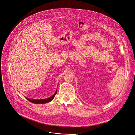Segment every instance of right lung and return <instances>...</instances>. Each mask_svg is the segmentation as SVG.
I'll return each mask as SVG.
<instances>
[{
	"instance_id": "obj_1",
	"label": "right lung",
	"mask_w": 135,
	"mask_h": 135,
	"mask_svg": "<svg viewBox=\"0 0 135 135\" xmlns=\"http://www.w3.org/2000/svg\"><path fill=\"white\" fill-rule=\"evenodd\" d=\"M56 91L55 93H54V94L49 98H47V99H41V100H36V99H29V98H27L26 97H25L27 99L28 101H29L30 102L33 103H34V104H44V103H49L50 102H51V101H52L54 99L55 95L57 93V91Z\"/></svg>"
}]
</instances>
